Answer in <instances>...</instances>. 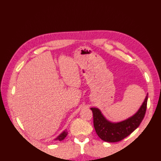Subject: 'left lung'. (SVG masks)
<instances>
[{"label":"left lung","instance_id":"8db88e82","mask_svg":"<svg viewBox=\"0 0 161 161\" xmlns=\"http://www.w3.org/2000/svg\"><path fill=\"white\" fill-rule=\"evenodd\" d=\"M148 95L138 112L126 120L111 123L104 117L97 108H92L93 125L100 139L108 142H117L130 135L140 125L145 115Z\"/></svg>","mask_w":161,"mask_h":161}]
</instances>
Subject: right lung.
<instances>
[{"instance_id":"add662e5","label":"right lung","mask_w":161,"mask_h":161,"mask_svg":"<svg viewBox=\"0 0 161 161\" xmlns=\"http://www.w3.org/2000/svg\"><path fill=\"white\" fill-rule=\"evenodd\" d=\"M67 135H68V132H67V131H64L61 135H59V136H58V137L56 138L55 140H58V141H62V140H64L65 139V137L67 136Z\"/></svg>"}]
</instances>
